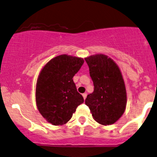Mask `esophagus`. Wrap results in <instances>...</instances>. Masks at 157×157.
I'll return each mask as SVG.
<instances>
[{
	"instance_id": "esophagus-1",
	"label": "esophagus",
	"mask_w": 157,
	"mask_h": 157,
	"mask_svg": "<svg viewBox=\"0 0 157 157\" xmlns=\"http://www.w3.org/2000/svg\"><path fill=\"white\" fill-rule=\"evenodd\" d=\"M82 97H83V99H84V100H86V97H87V94H86V93L82 94Z\"/></svg>"
}]
</instances>
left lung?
<instances>
[{
	"instance_id": "8db88e82",
	"label": "left lung",
	"mask_w": 157,
	"mask_h": 157,
	"mask_svg": "<svg viewBox=\"0 0 157 157\" xmlns=\"http://www.w3.org/2000/svg\"><path fill=\"white\" fill-rule=\"evenodd\" d=\"M89 67L94 89L86 97L94 120L102 125L115 123L122 116L127 104L125 82L117 64L103 54L85 58Z\"/></svg>"
}]
</instances>
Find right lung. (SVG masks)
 Returning a JSON list of instances; mask_svg holds the SVG:
<instances>
[{
  "label": "right lung",
  "instance_id": "add662e5",
  "mask_svg": "<svg viewBox=\"0 0 157 157\" xmlns=\"http://www.w3.org/2000/svg\"><path fill=\"white\" fill-rule=\"evenodd\" d=\"M83 63L82 57L61 55L48 61L39 74L36 105L43 117L53 125L67 123L84 102L72 79Z\"/></svg>",
  "mask_w": 157,
  "mask_h": 157
}]
</instances>
